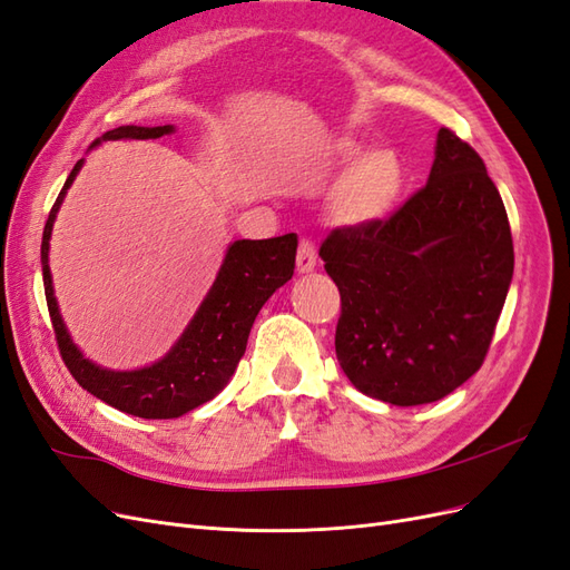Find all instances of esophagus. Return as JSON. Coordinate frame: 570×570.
Here are the masks:
<instances>
[{
    "instance_id": "esophagus-1",
    "label": "esophagus",
    "mask_w": 570,
    "mask_h": 570,
    "mask_svg": "<svg viewBox=\"0 0 570 570\" xmlns=\"http://www.w3.org/2000/svg\"><path fill=\"white\" fill-rule=\"evenodd\" d=\"M316 264H318L316 247H314V243L304 239V243L297 249V271L299 273H312L316 268Z\"/></svg>"
}]
</instances>
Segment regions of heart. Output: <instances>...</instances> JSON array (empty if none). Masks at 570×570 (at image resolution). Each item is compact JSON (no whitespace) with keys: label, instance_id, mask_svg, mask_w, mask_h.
Here are the masks:
<instances>
[{"label":"heart","instance_id":"heart-1","mask_svg":"<svg viewBox=\"0 0 570 570\" xmlns=\"http://www.w3.org/2000/svg\"><path fill=\"white\" fill-rule=\"evenodd\" d=\"M342 166L358 159L361 147L342 142L337 147ZM404 187V164L392 149H371L352 168L337 195V216L350 226H368L385 218L396 204Z\"/></svg>","mask_w":570,"mask_h":570}]
</instances>
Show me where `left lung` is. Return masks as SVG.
I'll return each instance as SVG.
<instances>
[{"instance_id": "obj_1", "label": "left lung", "mask_w": 570, "mask_h": 570, "mask_svg": "<svg viewBox=\"0 0 570 570\" xmlns=\"http://www.w3.org/2000/svg\"><path fill=\"white\" fill-rule=\"evenodd\" d=\"M342 297L335 354L394 406L438 402L482 366L513 275L504 202L471 145L440 128L425 187L321 245Z\"/></svg>"}]
</instances>
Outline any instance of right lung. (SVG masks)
Returning a JSON list of instances; mask_svg holds the SVG:
<instances>
[{
  "label": "right lung",
  "mask_w": 570,
  "mask_h": 570,
  "mask_svg": "<svg viewBox=\"0 0 570 570\" xmlns=\"http://www.w3.org/2000/svg\"><path fill=\"white\" fill-rule=\"evenodd\" d=\"M170 132H176L174 126H118L97 137L90 149L111 140H157ZM82 164L85 159L73 166L51 206L40 249L45 297L61 358L78 385L109 406L137 419H178L214 400L228 385L247 350L254 318L273 292L283 287L295 273L297 235L287 233L271 239H235L226 249L214 285L166 356L135 371L101 368L71 340L59 312L49 271L51 228H55L63 197L80 174Z\"/></svg>",
  "instance_id": "add662e5"
}]
</instances>
